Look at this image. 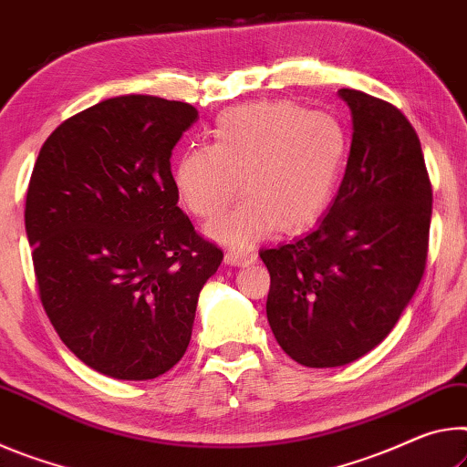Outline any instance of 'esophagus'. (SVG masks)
I'll return each instance as SVG.
<instances>
[{
  "label": "esophagus",
  "instance_id": "1",
  "mask_svg": "<svg viewBox=\"0 0 467 467\" xmlns=\"http://www.w3.org/2000/svg\"><path fill=\"white\" fill-rule=\"evenodd\" d=\"M256 261V256L252 252H238V250H227L225 252V263L234 266H246Z\"/></svg>",
  "mask_w": 467,
  "mask_h": 467
}]
</instances>
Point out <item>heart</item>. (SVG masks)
Returning a JSON list of instances; mask_svg holds the SVG:
<instances>
[{
	"instance_id": "1",
	"label": "heart",
	"mask_w": 467,
	"mask_h": 467,
	"mask_svg": "<svg viewBox=\"0 0 467 467\" xmlns=\"http://www.w3.org/2000/svg\"><path fill=\"white\" fill-rule=\"evenodd\" d=\"M215 144H194L175 165V190L201 219L227 209L240 188L238 209L206 227L234 248H246L271 229L297 232L315 223L337 186L348 136L325 111L292 101H254L223 111L213 128Z\"/></svg>"
}]
</instances>
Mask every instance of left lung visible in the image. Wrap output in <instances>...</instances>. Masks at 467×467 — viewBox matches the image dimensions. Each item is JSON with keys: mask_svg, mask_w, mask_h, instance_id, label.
<instances>
[{"mask_svg": "<svg viewBox=\"0 0 467 467\" xmlns=\"http://www.w3.org/2000/svg\"><path fill=\"white\" fill-rule=\"evenodd\" d=\"M354 136L339 192L312 232L261 250L266 318L308 368L358 360L383 341L426 269L432 186L414 126L395 105L341 88Z\"/></svg>", "mask_w": 467, "mask_h": 467, "instance_id": "obj_1", "label": "left lung"}]
</instances>
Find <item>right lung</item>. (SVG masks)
I'll use <instances>...</instances> for the list:
<instances>
[{"label":"right lung","mask_w":467,"mask_h":467,"mask_svg":"<svg viewBox=\"0 0 467 467\" xmlns=\"http://www.w3.org/2000/svg\"><path fill=\"white\" fill-rule=\"evenodd\" d=\"M190 103L126 95L53 130L30 175L25 223L45 312L67 349L119 380L186 354L198 294L223 261L178 201L171 150Z\"/></svg>","instance_id":"1"}]
</instances>
